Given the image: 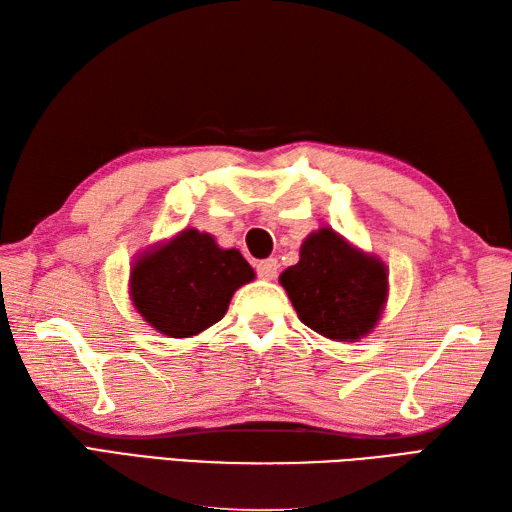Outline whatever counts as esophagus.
<instances>
[{
  "label": "esophagus",
  "mask_w": 512,
  "mask_h": 512,
  "mask_svg": "<svg viewBox=\"0 0 512 512\" xmlns=\"http://www.w3.org/2000/svg\"><path fill=\"white\" fill-rule=\"evenodd\" d=\"M277 268H279V264H277V259H264V261H259L257 264V275L261 277V279H266V281H270V279H275L277 277Z\"/></svg>",
  "instance_id": "obj_1"
}]
</instances>
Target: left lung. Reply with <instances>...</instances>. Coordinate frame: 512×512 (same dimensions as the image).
Here are the masks:
<instances>
[{"label": "left lung", "instance_id": "left-lung-1", "mask_svg": "<svg viewBox=\"0 0 512 512\" xmlns=\"http://www.w3.org/2000/svg\"><path fill=\"white\" fill-rule=\"evenodd\" d=\"M279 283L305 323L336 342H358L377 327L388 303V268L331 227L305 237L299 261Z\"/></svg>", "mask_w": 512, "mask_h": 512}]
</instances>
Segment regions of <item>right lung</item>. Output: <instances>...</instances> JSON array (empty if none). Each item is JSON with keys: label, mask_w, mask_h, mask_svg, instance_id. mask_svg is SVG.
<instances>
[{"label": "right lung", "mask_w": 512, "mask_h": 512, "mask_svg": "<svg viewBox=\"0 0 512 512\" xmlns=\"http://www.w3.org/2000/svg\"><path fill=\"white\" fill-rule=\"evenodd\" d=\"M255 279L237 248L187 227L137 253L128 294L146 323L168 338H192L227 314L235 290Z\"/></svg>", "instance_id": "1"}]
</instances>
